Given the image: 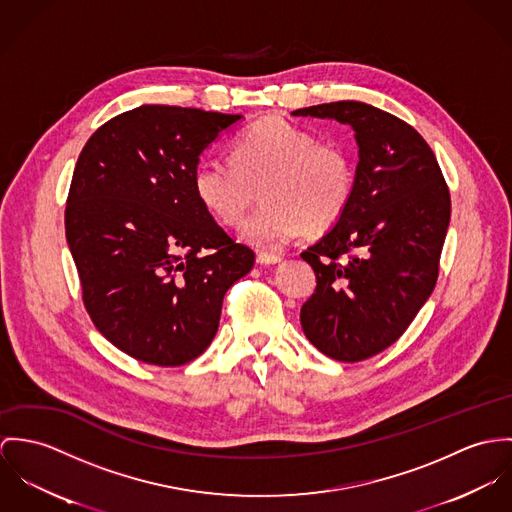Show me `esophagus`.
<instances>
[{
	"label": "esophagus",
	"mask_w": 512,
	"mask_h": 512,
	"mask_svg": "<svg viewBox=\"0 0 512 512\" xmlns=\"http://www.w3.org/2000/svg\"><path fill=\"white\" fill-rule=\"evenodd\" d=\"M257 263H259V265H275V263H281V255H275V253H259V255H257Z\"/></svg>",
	"instance_id": "obj_1"
}]
</instances>
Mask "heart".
<instances>
[{
    "instance_id": "b5f03b06",
    "label": "heart",
    "mask_w": 512,
    "mask_h": 512,
    "mask_svg": "<svg viewBox=\"0 0 512 512\" xmlns=\"http://www.w3.org/2000/svg\"><path fill=\"white\" fill-rule=\"evenodd\" d=\"M194 192L204 210L222 226H235L255 198L257 208L239 237L259 249H277L300 228L310 235L334 228L355 190L351 153L334 141L281 117H265L233 143L229 159L202 161Z\"/></svg>"
}]
</instances>
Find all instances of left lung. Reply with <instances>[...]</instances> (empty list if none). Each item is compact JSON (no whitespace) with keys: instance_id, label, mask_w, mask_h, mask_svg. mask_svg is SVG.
Instances as JSON below:
<instances>
[{"instance_id":"1","label":"left lung","mask_w":512,"mask_h":512,"mask_svg":"<svg viewBox=\"0 0 512 512\" xmlns=\"http://www.w3.org/2000/svg\"><path fill=\"white\" fill-rule=\"evenodd\" d=\"M328 117L355 131L359 163L340 222L300 257L316 273L300 324L324 355L355 363L404 334L430 298L450 226V190L422 135L363 102L292 112Z\"/></svg>"}]
</instances>
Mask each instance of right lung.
<instances>
[{"mask_svg":"<svg viewBox=\"0 0 512 512\" xmlns=\"http://www.w3.org/2000/svg\"><path fill=\"white\" fill-rule=\"evenodd\" d=\"M241 115L139 106L84 145L64 210L66 241L94 326L123 353L159 367L214 340L229 286L255 253L204 210L200 155Z\"/></svg>","mask_w":512,"mask_h":512,"instance_id":"right-lung-1","label":"right lung"}]
</instances>
